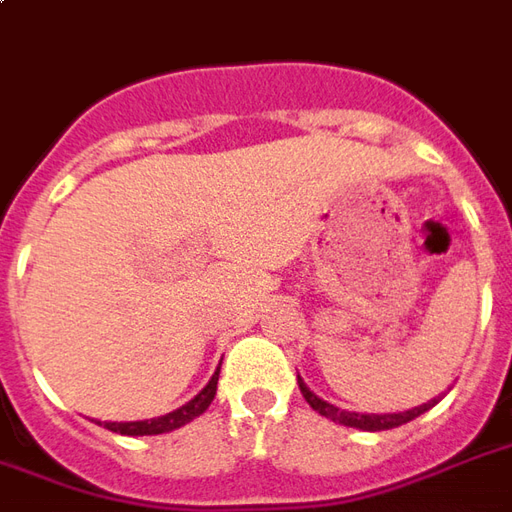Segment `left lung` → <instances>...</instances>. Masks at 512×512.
Wrapping results in <instances>:
<instances>
[{"label":"left lung","instance_id":"8db88e82","mask_svg":"<svg viewBox=\"0 0 512 512\" xmlns=\"http://www.w3.org/2000/svg\"><path fill=\"white\" fill-rule=\"evenodd\" d=\"M299 391H302V396L307 399V405L313 407L316 413L332 418V421H338V424H343V427H357V430H366V432H380V430H393V427H402V424L413 421V418H418L421 413H427L430 407L438 405V399H432V402H427V405L413 407V410H405V413H388V416H374V413H371V416H366V413H346V410H338V407L330 405V402L318 399L316 393L310 391L302 380H299Z\"/></svg>","mask_w":512,"mask_h":512}]
</instances>
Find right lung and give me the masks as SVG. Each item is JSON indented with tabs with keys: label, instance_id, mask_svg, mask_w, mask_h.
Listing matches in <instances>:
<instances>
[{
	"label": "right lung",
	"instance_id": "add662e5",
	"mask_svg": "<svg viewBox=\"0 0 512 512\" xmlns=\"http://www.w3.org/2000/svg\"><path fill=\"white\" fill-rule=\"evenodd\" d=\"M216 385H219V371L213 374V380L207 382L202 391L196 393L194 399L188 402V405H182L180 410H174L169 416H160L152 418V421H107L105 427L110 432H121V435H160V432H169L177 430L182 424H188V421H194L196 416H202L210 402H213V396H216Z\"/></svg>",
	"mask_w": 512,
	"mask_h": 512
}]
</instances>
